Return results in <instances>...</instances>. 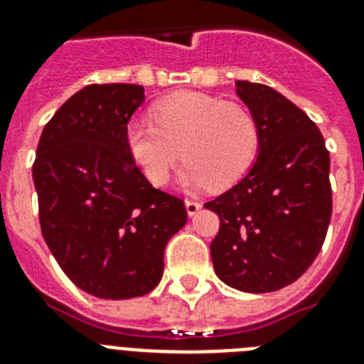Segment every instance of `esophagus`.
<instances>
[{"instance_id": "34e87169", "label": "esophagus", "mask_w": 364, "mask_h": 364, "mask_svg": "<svg viewBox=\"0 0 364 364\" xmlns=\"http://www.w3.org/2000/svg\"><path fill=\"white\" fill-rule=\"evenodd\" d=\"M200 208H202V202L200 200H193V198H188V200H186V210H188L189 217H193V215H197Z\"/></svg>"}]
</instances>
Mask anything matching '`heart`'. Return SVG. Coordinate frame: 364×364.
Wrapping results in <instances>:
<instances>
[{
  "instance_id": "heart-1",
  "label": "heart",
  "mask_w": 364,
  "mask_h": 364,
  "mask_svg": "<svg viewBox=\"0 0 364 364\" xmlns=\"http://www.w3.org/2000/svg\"><path fill=\"white\" fill-rule=\"evenodd\" d=\"M125 146L153 186L169 182L180 153L188 188L226 189L239 182L259 153V124L250 109L200 92L159 100L151 120L125 125Z\"/></svg>"
}]
</instances>
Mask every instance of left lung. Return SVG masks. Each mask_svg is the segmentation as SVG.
Returning <instances> with one entry per match:
<instances>
[{
  "label": "left lung",
  "instance_id": "left-lung-1",
  "mask_svg": "<svg viewBox=\"0 0 364 364\" xmlns=\"http://www.w3.org/2000/svg\"><path fill=\"white\" fill-rule=\"evenodd\" d=\"M260 146L239 184L205 202L220 228L211 260L220 281L268 294L297 281L319 255L332 218L330 153L319 127L281 92L237 82Z\"/></svg>",
  "mask_w": 364,
  "mask_h": 364
}]
</instances>
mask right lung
Returning <instances> with one entry per match:
<instances>
[{
    "label": "right lung",
    "mask_w": 364,
    "mask_h": 364,
    "mask_svg": "<svg viewBox=\"0 0 364 364\" xmlns=\"http://www.w3.org/2000/svg\"><path fill=\"white\" fill-rule=\"evenodd\" d=\"M144 87L92 83L47 122L32 164L43 239L67 277L100 299L159 284L167 240L188 220L184 200L156 189L125 146Z\"/></svg>",
    "instance_id": "1"
}]
</instances>
